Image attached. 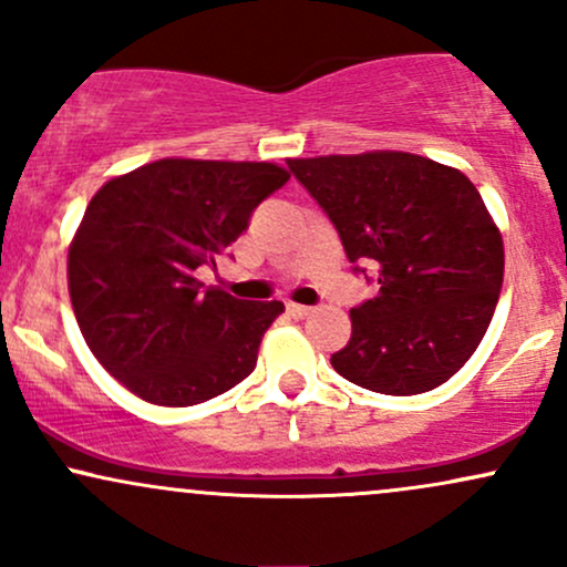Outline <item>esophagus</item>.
Masks as SVG:
<instances>
[{
	"instance_id": "1",
	"label": "esophagus",
	"mask_w": 567,
	"mask_h": 567,
	"mask_svg": "<svg viewBox=\"0 0 567 567\" xmlns=\"http://www.w3.org/2000/svg\"><path fill=\"white\" fill-rule=\"evenodd\" d=\"M288 311L296 320H303V317L311 315V306H303V303H288Z\"/></svg>"
}]
</instances>
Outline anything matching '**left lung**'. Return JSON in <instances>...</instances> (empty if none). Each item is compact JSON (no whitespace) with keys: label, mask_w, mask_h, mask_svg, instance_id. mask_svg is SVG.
Here are the masks:
<instances>
[{"label":"left lung","mask_w":567,"mask_h":567,"mask_svg":"<svg viewBox=\"0 0 567 567\" xmlns=\"http://www.w3.org/2000/svg\"><path fill=\"white\" fill-rule=\"evenodd\" d=\"M288 167L336 226L354 275L373 266L379 282L351 309V338L330 365L379 394L445 383L483 341L504 282V243L472 181L405 152Z\"/></svg>","instance_id":"1"}]
</instances>
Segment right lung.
Returning a JSON list of instances; mask_svg holds the SVG:
<instances>
[{
	"label": "right lung",
	"instance_id": "add662e5",
	"mask_svg": "<svg viewBox=\"0 0 567 567\" xmlns=\"http://www.w3.org/2000/svg\"><path fill=\"white\" fill-rule=\"evenodd\" d=\"M288 178L271 162L159 159L90 199L69 250L71 306L90 351L130 392L186 408L252 373L285 303L205 288L197 269H216Z\"/></svg>",
	"mask_w": 567,
	"mask_h": 567
}]
</instances>
